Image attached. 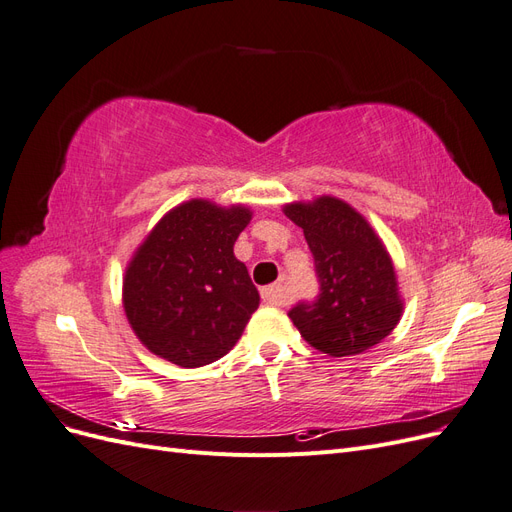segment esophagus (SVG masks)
Here are the masks:
<instances>
[{
  "mask_svg": "<svg viewBox=\"0 0 512 512\" xmlns=\"http://www.w3.org/2000/svg\"><path fill=\"white\" fill-rule=\"evenodd\" d=\"M260 297L269 305H284L286 303V292L282 284H271L260 290Z\"/></svg>",
  "mask_w": 512,
  "mask_h": 512,
  "instance_id": "esophagus-1",
  "label": "esophagus"
}]
</instances>
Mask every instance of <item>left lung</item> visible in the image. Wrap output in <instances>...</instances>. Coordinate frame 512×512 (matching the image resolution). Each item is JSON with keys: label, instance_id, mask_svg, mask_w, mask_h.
I'll return each instance as SVG.
<instances>
[{"label": "left lung", "instance_id": "obj_1", "mask_svg": "<svg viewBox=\"0 0 512 512\" xmlns=\"http://www.w3.org/2000/svg\"><path fill=\"white\" fill-rule=\"evenodd\" d=\"M303 228L314 256L318 297L294 305L288 316L309 346L329 356L369 350L401 318L393 260L359 211L333 196L284 207Z\"/></svg>", "mask_w": 512, "mask_h": 512}]
</instances>
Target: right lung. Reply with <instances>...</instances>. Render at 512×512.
<instances>
[{
  "instance_id": "right-lung-1",
  "label": "right lung",
  "mask_w": 512,
  "mask_h": 512,
  "mask_svg": "<svg viewBox=\"0 0 512 512\" xmlns=\"http://www.w3.org/2000/svg\"><path fill=\"white\" fill-rule=\"evenodd\" d=\"M250 220L247 207L194 198L168 211L138 247L123 277V309L153 354L203 367L239 342L260 303L232 252Z\"/></svg>"
}]
</instances>
